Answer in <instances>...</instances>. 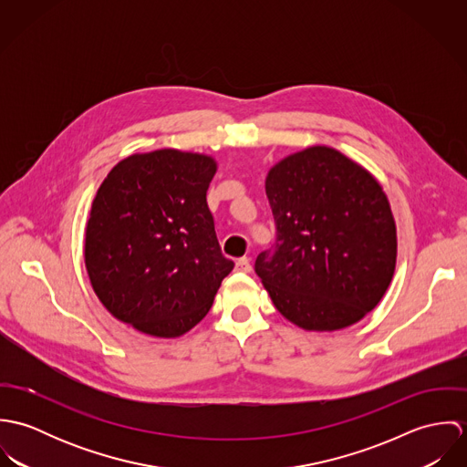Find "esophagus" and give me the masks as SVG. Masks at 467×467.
Masks as SVG:
<instances>
[{
	"instance_id": "obj_1",
	"label": "esophagus",
	"mask_w": 467,
	"mask_h": 467,
	"mask_svg": "<svg viewBox=\"0 0 467 467\" xmlns=\"http://www.w3.org/2000/svg\"><path fill=\"white\" fill-rule=\"evenodd\" d=\"M235 271H243V273H250V271H252V265H250V259H248V257H243V259H237V261H235Z\"/></svg>"
}]
</instances>
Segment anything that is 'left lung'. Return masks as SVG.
<instances>
[{"label": "left lung", "instance_id": "8db88e82", "mask_svg": "<svg viewBox=\"0 0 467 467\" xmlns=\"http://www.w3.org/2000/svg\"><path fill=\"white\" fill-rule=\"evenodd\" d=\"M266 196L276 239L255 271L278 313L318 333L359 322L396 269V221L383 187L339 150L313 145L269 169Z\"/></svg>", "mask_w": 467, "mask_h": 467}]
</instances>
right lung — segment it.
Returning <instances> with one entry per match:
<instances>
[{
  "mask_svg": "<svg viewBox=\"0 0 467 467\" xmlns=\"http://www.w3.org/2000/svg\"><path fill=\"white\" fill-rule=\"evenodd\" d=\"M212 156L160 149L119 161L91 204L84 263L102 306L156 337L206 317L234 263L223 257L206 191Z\"/></svg>",
  "mask_w": 467,
  "mask_h": 467,
  "instance_id": "add662e5",
  "label": "right lung"
}]
</instances>
